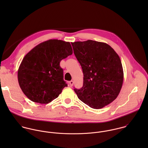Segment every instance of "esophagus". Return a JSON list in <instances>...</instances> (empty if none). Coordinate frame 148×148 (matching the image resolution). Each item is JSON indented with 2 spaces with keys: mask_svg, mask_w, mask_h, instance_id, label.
<instances>
[{
  "mask_svg": "<svg viewBox=\"0 0 148 148\" xmlns=\"http://www.w3.org/2000/svg\"><path fill=\"white\" fill-rule=\"evenodd\" d=\"M69 85L71 86H72L73 85V82L72 80V81H70L69 82Z\"/></svg>",
  "mask_w": 148,
  "mask_h": 148,
  "instance_id": "1",
  "label": "esophagus"
}]
</instances>
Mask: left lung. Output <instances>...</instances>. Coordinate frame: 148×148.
Returning <instances> with one entry per match:
<instances>
[{"label":"left lung","instance_id":"left-lung-1","mask_svg":"<svg viewBox=\"0 0 148 148\" xmlns=\"http://www.w3.org/2000/svg\"><path fill=\"white\" fill-rule=\"evenodd\" d=\"M84 74L83 86L75 89L78 98L93 109H101L118 96L124 72L118 54L108 44L88 40L71 42Z\"/></svg>","mask_w":148,"mask_h":148}]
</instances>
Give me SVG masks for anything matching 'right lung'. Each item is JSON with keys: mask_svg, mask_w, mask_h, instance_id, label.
Instances as JSON below:
<instances>
[{"mask_svg": "<svg viewBox=\"0 0 148 148\" xmlns=\"http://www.w3.org/2000/svg\"><path fill=\"white\" fill-rule=\"evenodd\" d=\"M72 53L70 42L58 39L41 42L32 49L24 57L18 71L24 94L40 104L56 99L67 86L60 62Z\"/></svg>", "mask_w": 148, "mask_h": 148, "instance_id": "add662e5", "label": "right lung"}]
</instances>
